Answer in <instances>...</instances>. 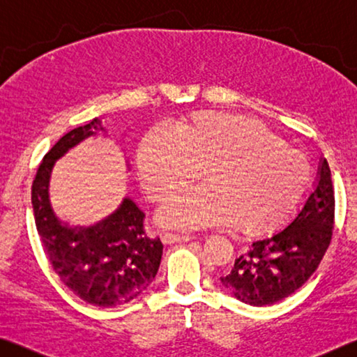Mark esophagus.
I'll return each instance as SVG.
<instances>
[{"label":"esophagus","instance_id":"obj_1","mask_svg":"<svg viewBox=\"0 0 357 357\" xmlns=\"http://www.w3.org/2000/svg\"><path fill=\"white\" fill-rule=\"evenodd\" d=\"M194 240L192 235H181V234H163L162 241L167 243V245H173V243H185Z\"/></svg>","mask_w":357,"mask_h":357}]
</instances>
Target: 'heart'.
<instances>
[{
	"label": "heart",
	"instance_id": "obj_1",
	"mask_svg": "<svg viewBox=\"0 0 357 357\" xmlns=\"http://www.w3.org/2000/svg\"><path fill=\"white\" fill-rule=\"evenodd\" d=\"M137 168L151 199L163 200L200 176L208 188L174 195L157 219L173 229L231 225L257 235L281 225L310 185V163L248 116L197 112L174 133L154 127L141 139Z\"/></svg>",
	"mask_w": 357,
	"mask_h": 357
}]
</instances>
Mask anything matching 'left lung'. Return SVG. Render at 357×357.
Listing matches in <instances>:
<instances>
[{
	"label": "left lung",
	"mask_w": 357,
	"mask_h": 357,
	"mask_svg": "<svg viewBox=\"0 0 357 357\" xmlns=\"http://www.w3.org/2000/svg\"><path fill=\"white\" fill-rule=\"evenodd\" d=\"M335 199L331 168L319 160L314 189L305 199L286 229L252 241L250 250L235 259L220 282L231 296L252 307L273 305L308 281L329 248Z\"/></svg>",
	"instance_id": "obj_1"
}]
</instances>
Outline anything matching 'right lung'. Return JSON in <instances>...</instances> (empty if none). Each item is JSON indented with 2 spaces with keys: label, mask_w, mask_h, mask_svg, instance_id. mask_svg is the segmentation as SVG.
Instances as JSON below:
<instances>
[{
  "label": "right lung",
  "mask_w": 357,
  "mask_h": 357,
  "mask_svg": "<svg viewBox=\"0 0 357 357\" xmlns=\"http://www.w3.org/2000/svg\"><path fill=\"white\" fill-rule=\"evenodd\" d=\"M98 132L100 119L61 137L38 168L31 205L39 238L60 281L79 298L97 307H117L148 289L160 267L163 245L149 238L144 213L130 197L114 213L93 225H70L50 205L49 184L55 162Z\"/></svg>",
  "instance_id": "1"
}]
</instances>
